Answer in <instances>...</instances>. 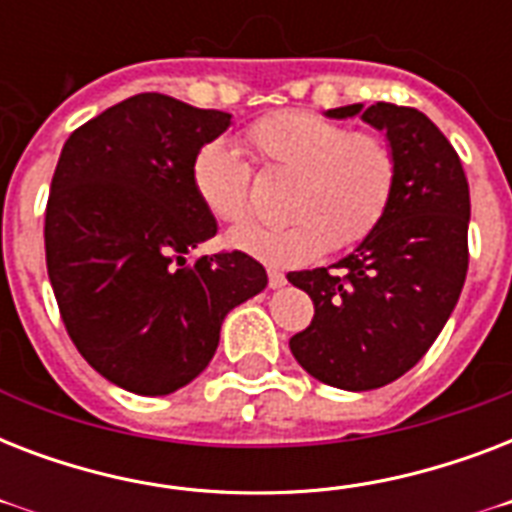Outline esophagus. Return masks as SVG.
I'll return each instance as SVG.
<instances>
[{"label": "esophagus", "instance_id": "obj_1", "mask_svg": "<svg viewBox=\"0 0 512 512\" xmlns=\"http://www.w3.org/2000/svg\"><path fill=\"white\" fill-rule=\"evenodd\" d=\"M268 287L271 289H281L287 287V276L279 271H268Z\"/></svg>", "mask_w": 512, "mask_h": 512}]
</instances>
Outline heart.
I'll list each match as a JSON object with an SVG mask.
<instances>
[{
	"mask_svg": "<svg viewBox=\"0 0 512 512\" xmlns=\"http://www.w3.org/2000/svg\"><path fill=\"white\" fill-rule=\"evenodd\" d=\"M247 146L268 170L295 175L287 225L244 223L228 244L273 268L311 263L327 247H350L377 228L396 188V156L369 132H350L313 111H284L257 122ZM191 188L209 215L236 223L249 212V164L228 140L193 154Z\"/></svg>",
	"mask_w": 512,
	"mask_h": 512,
	"instance_id": "b5f03b06",
	"label": "heart"
}]
</instances>
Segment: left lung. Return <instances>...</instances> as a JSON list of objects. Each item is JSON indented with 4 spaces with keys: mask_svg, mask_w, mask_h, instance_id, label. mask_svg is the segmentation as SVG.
Segmentation results:
<instances>
[{
    "mask_svg": "<svg viewBox=\"0 0 512 512\" xmlns=\"http://www.w3.org/2000/svg\"><path fill=\"white\" fill-rule=\"evenodd\" d=\"M385 132L396 188L369 236L329 268L287 279L316 305L289 340L305 372L340 390H374L420 361L452 316L468 273L470 191L460 156L417 108L364 103L329 108Z\"/></svg>",
    "mask_w": 512,
    "mask_h": 512,
    "instance_id": "left-lung-1",
    "label": "left lung"
}]
</instances>
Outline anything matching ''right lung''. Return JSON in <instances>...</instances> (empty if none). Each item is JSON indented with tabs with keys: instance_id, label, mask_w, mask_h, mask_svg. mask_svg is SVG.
Wrapping results in <instances>:
<instances>
[{
	"instance_id": "right-lung-1",
	"label": "right lung",
	"mask_w": 512,
	"mask_h": 512,
	"mask_svg": "<svg viewBox=\"0 0 512 512\" xmlns=\"http://www.w3.org/2000/svg\"><path fill=\"white\" fill-rule=\"evenodd\" d=\"M231 114L140 92L71 132L52 175L44 249L60 316L87 364L167 396L212 361L225 316L268 273L244 252L201 255L215 217L191 188L193 154Z\"/></svg>"
}]
</instances>
